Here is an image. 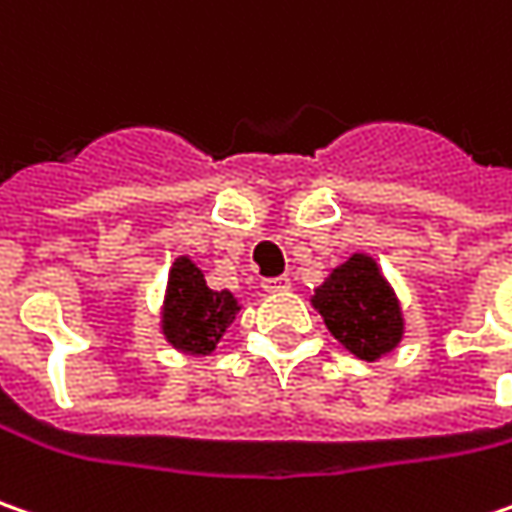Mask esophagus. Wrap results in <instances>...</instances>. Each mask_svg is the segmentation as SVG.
<instances>
[{
  "label": "esophagus",
  "mask_w": 512,
  "mask_h": 512,
  "mask_svg": "<svg viewBox=\"0 0 512 512\" xmlns=\"http://www.w3.org/2000/svg\"><path fill=\"white\" fill-rule=\"evenodd\" d=\"M291 286V280L286 274H280V277H266L263 280V289L266 291H286Z\"/></svg>",
  "instance_id": "34e87169"
}]
</instances>
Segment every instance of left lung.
Returning <instances> with one entry per match:
<instances>
[{
	"label": "left lung",
	"instance_id": "1",
	"mask_svg": "<svg viewBox=\"0 0 512 512\" xmlns=\"http://www.w3.org/2000/svg\"><path fill=\"white\" fill-rule=\"evenodd\" d=\"M311 303L323 314L328 331L360 360H379L402 340L397 297L371 257H348L314 291Z\"/></svg>",
	"mask_w": 512,
	"mask_h": 512
}]
</instances>
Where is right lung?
I'll use <instances>...</instances> for the list:
<instances>
[{
    "instance_id": "obj_1",
    "label": "right lung",
    "mask_w": 512,
    "mask_h": 512,
    "mask_svg": "<svg viewBox=\"0 0 512 512\" xmlns=\"http://www.w3.org/2000/svg\"><path fill=\"white\" fill-rule=\"evenodd\" d=\"M238 300L229 291H212L201 269L178 257L169 272L164 303V334L186 354H209L238 314Z\"/></svg>"
}]
</instances>
